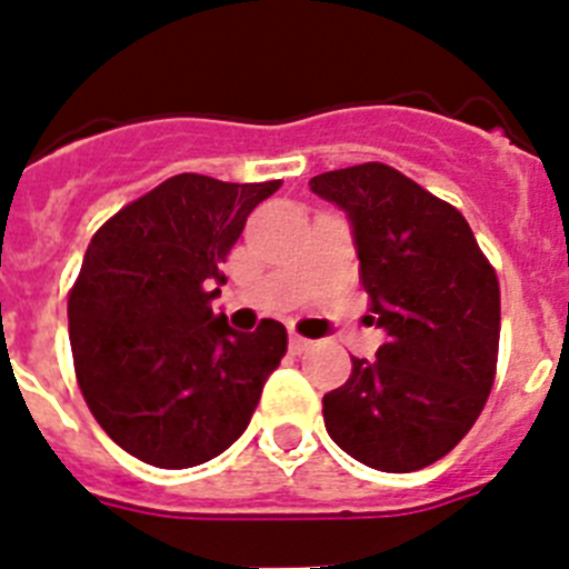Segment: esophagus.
Here are the masks:
<instances>
[{
    "instance_id": "esophagus-1",
    "label": "esophagus",
    "mask_w": 569,
    "mask_h": 569,
    "mask_svg": "<svg viewBox=\"0 0 569 569\" xmlns=\"http://www.w3.org/2000/svg\"><path fill=\"white\" fill-rule=\"evenodd\" d=\"M310 345H313V341H310V339H305V336H299V333H290V350H293V353H305V350H308Z\"/></svg>"
}]
</instances>
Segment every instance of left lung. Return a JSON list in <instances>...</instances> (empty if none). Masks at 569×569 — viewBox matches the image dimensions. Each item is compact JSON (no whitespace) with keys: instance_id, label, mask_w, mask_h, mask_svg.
Returning <instances> with one entry per match:
<instances>
[{"instance_id":"1","label":"left lung","mask_w":569,"mask_h":569,"mask_svg":"<svg viewBox=\"0 0 569 569\" xmlns=\"http://www.w3.org/2000/svg\"><path fill=\"white\" fill-rule=\"evenodd\" d=\"M353 224L367 319L387 333L373 361L321 399L330 439L361 465L413 472L467 436L499 361L496 270L453 204L390 164L310 179Z\"/></svg>"}]
</instances>
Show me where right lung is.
<instances>
[{
    "mask_svg": "<svg viewBox=\"0 0 569 569\" xmlns=\"http://www.w3.org/2000/svg\"><path fill=\"white\" fill-rule=\"evenodd\" d=\"M281 188L179 173L93 233L68 296L79 390L116 445L182 470L224 453L288 353L264 319L239 333L210 301L248 216Z\"/></svg>",
    "mask_w": 569,
    "mask_h": 569,
    "instance_id": "right-lung-1",
    "label": "right lung"
}]
</instances>
